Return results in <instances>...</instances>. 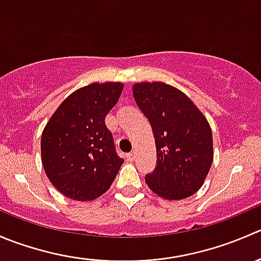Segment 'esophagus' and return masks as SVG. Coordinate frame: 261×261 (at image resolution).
<instances>
[{"label": "esophagus", "mask_w": 261, "mask_h": 261, "mask_svg": "<svg viewBox=\"0 0 261 261\" xmlns=\"http://www.w3.org/2000/svg\"><path fill=\"white\" fill-rule=\"evenodd\" d=\"M126 158H127L128 162H134V159H135V152H134V151L128 152V154L126 155Z\"/></svg>", "instance_id": "1"}]
</instances>
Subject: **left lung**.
Here are the masks:
<instances>
[{
  "mask_svg": "<svg viewBox=\"0 0 261 261\" xmlns=\"http://www.w3.org/2000/svg\"><path fill=\"white\" fill-rule=\"evenodd\" d=\"M134 98L151 125L156 167L145 175L149 188L165 199H183L203 184L213 160L212 131L204 116L179 89L138 83Z\"/></svg>",
  "mask_w": 261,
  "mask_h": 261,
  "instance_id": "8db88e82",
  "label": "left lung"
}]
</instances>
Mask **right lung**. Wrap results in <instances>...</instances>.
<instances>
[{
    "instance_id": "1",
    "label": "right lung",
    "mask_w": 261,
    "mask_h": 261,
    "mask_svg": "<svg viewBox=\"0 0 261 261\" xmlns=\"http://www.w3.org/2000/svg\"><path fill=\"white\" fill-rule=\"evenodd\" d=\"M123 84L92 83L73 92L41 135V160L53 186L75 201H92L111 187L123 163L105 118Z\"/></svg>"
}]
</instances>
